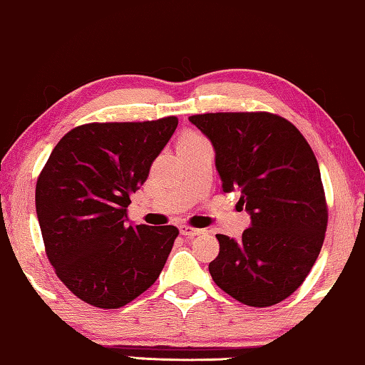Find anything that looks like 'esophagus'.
<instances>
[{
  "label": "esophagus",
  "mask_w": 365,
  "mask_h": 365,
  "mask_svg": "<svg viewBox=\"0 0 365 365\" xmlns=\"http://www.w3.org/2000/svg\"><path fill=\"white\" fill-rule=\"evenodd\" d=\"M202 232H203V230L192 228V227H188V225H182V227H180V233L183 236H197V235H200Z\"/></svg>",
  "instance_id": "obj_1"
}]
</instances>
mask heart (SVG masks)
<instances>
[{"mask_svg": "<svg viewBox=\"0 0 365 365\" xmlns=\"http://www.w3.org/2000/svg\"><path fill=\"white\" fill-rule=\"evenodd\" d=\"M197 138H202V137H198V135H187V137L183 138V140H197Z\"/></svg>", "mask_w": 365, "mask_h": 365, "instance_id": "obj_1", "label": "heart"}]
</instances>
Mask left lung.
I'll return each instance as SVG.
<instances>
[{
	"label": "left lung",
	"mask_w": 365,
	"mask_h": 365,
	"mask_svg": "<svg viewBox=\"0 0 365 365\" xmlns=\"http://www.w3.org/2000/svg\"><path fill=\"white\" fill-rule=\"evenodd\" d=\"M188 120L212 142L223 192L238 190L251 217L241 240L217 235L210 274L246 306L278 304L302 284L324 243L327 205L314 152L289 120L269 112Z\"/></svg>",
	"instance_id": "obj_1"
}]
</instances>
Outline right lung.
Listing matches in <instances>:
<instances>
[{"mask_svg":"<svg viewBox=\"0 0 365 365\" xmlns=\"http://www.w3.org/2000/svg\"><path fill=\"white\" fill-rule=\"evenodd\" d=\"M178 125L92 122L58 142L36 183L46 255L66 287L87 304L117 309L155 283L178 230L127 223L130 195Z\"/></svg>","mask_w":365,"mask_h":365,"instance_id":"1","label":"right lung"}]
</instances>
